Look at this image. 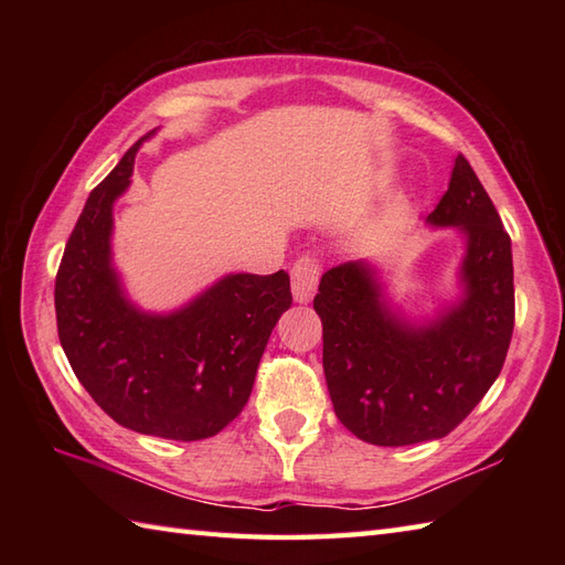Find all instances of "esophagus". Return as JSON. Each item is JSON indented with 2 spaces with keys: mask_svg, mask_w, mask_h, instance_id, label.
I'll list each match as a JSON object with an SVG mask.
<instances>
[{
  "mask_svg": "<svg viewBox=\"0 0 565 565\" xmlns=\"http://www.w3.org/2000/svg\"><path fill=\"white\" fill-rule=\"evenodd\" d=\"M320 279V262L316 255H301L294 262L291 269V289L298 303H306L313 298Z\"/></svg>",
  "mask_w": 565,
  "mask_h": 565,
  "instance_id": "esophagus-1",
  "label": "esophagus"
}]
</instances>
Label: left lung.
<instances>
[{"label": "left lung", "instance_id": "left-lung-1", "mask_svg": "<svg viewBox=\"0 0 565 565\" xmlns=\"http://www.w3.org/2000/svg\"><path fill=\"white\" fill-rule=\"evenodd\" d=\"M427 221L461 227L468 239L466 296L449 313L407 326L379 301L374 271L362 262L328 269L313 298L334 415L379 447L447 437L493 386L512 340L510 235L463 154Z\"/></svg>", "mask_w": 565, "mask_h": 565}]
</instances>
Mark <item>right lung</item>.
<instances>
[{
  "label": "right lung",
  "instance_id": "1",
  "mask_svg": "<svg viewBox=\"0 0 565 565\" xmlns=\"http://www.w3.org/2000/svg\"><path fill=\"white\" fill-rule=\"evenodd\" d=\"M148 136L92 189L67 239L55 276L57 338L82 386L118 425L196 441L243 413L276 320L291 308V284L284 269L231 274L172 316L126 301L111 269V206Z\"/></svg>",
  "mask_w": 565,
  "mask_h": 565
}]
</instances>
